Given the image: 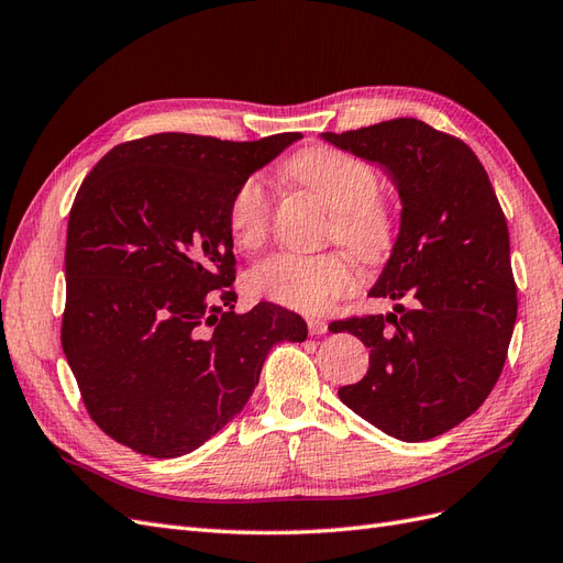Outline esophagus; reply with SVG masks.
Segmentation results:
<instances>
[{"mask_svg":"<svg viewBox=\"0 0 563 563\" xmlns=\"http://www.w3.org/2000/svg\"><path fill=\"white\" fill-rule=\"evenodd\" d=\"M308 331H310V335H323V333L329 331V323L321 321V319L310 317V319H308Z\"/></svg>","mask_w":563,"mask_h":563,"instance_id":"1","label":"esophagus"}]
</instances>
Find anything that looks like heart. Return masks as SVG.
Returning a JSON list of instances; mask_svg holds the SVG:
<instances>
[{
  "mask_svg": "<svg viewBox=\"0 0 563 563\" xmlns=\"http://www.w3.org/2000/svg\"><path fill=\"white\" fill-rule=\"evenodd\" d=\"M294 180L308 187L335 213L331 236L364 265L387 261L397 240V223L387 203L378 197V174L364 159L333 147H310L288 164ZM272 199L261 178H249L232 195L228 228L232 242L244 249H261L269 234ZM356 269L347 253L329 251L317 255L277 253L255 265L246 288L253 298L284 305L298 312L317 314L350 294Z\"/></svg>",
  "mask_w": 563,
  "mask_h": 563,
  "instance_id": "obj_1",
  "label": "heart"
}]
</instances>
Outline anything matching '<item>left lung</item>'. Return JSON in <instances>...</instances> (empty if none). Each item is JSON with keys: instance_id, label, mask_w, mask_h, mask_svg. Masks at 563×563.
Returning <instances> with one entry per match:
<instances>
[{"instance_id": "1", "label": "left lung", "mask_w": 563, "mask_h": 563, "mask_svg": "<svg viewBox=\"0 0 563 563\" xmlns=\"http://www.w3.org/2000/svg\"><path fill=\"white\" fill-rule=\"evenodd\" d=\"M321 139L395 183L399 234L368 296L408 300L331 323L368 347L366 376L338 397L389 437L428 441L470 418L503 373L517 321L505 213L474 152L420 119Z\"/></svg>"}]
</instances>
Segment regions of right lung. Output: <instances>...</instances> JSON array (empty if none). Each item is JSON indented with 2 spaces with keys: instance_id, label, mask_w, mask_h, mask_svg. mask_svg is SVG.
I'll return each instance as SVG.
<instances>
[{
  "instance_id": "obj_1",
  "label": "right lung",
  "mask_w": 563,
  "mask_h": 563,
  "mask_svg": "<svg viewBox=\"0 0 563 563\" xmlns=\"http://www.w3.org/2000/svg\"><path fill=\"white\" fill-rule=\"evenodd\" d=\"M300 133L232 143L155 133L112 147L67 220L63 352L93 422L152 457L199 449L242 411L272 345L308 323L234 312L232 195Z\"/></svg>"
}]
</instances>
